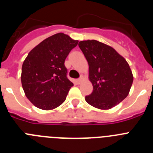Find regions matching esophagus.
<instances>
[{
    "label": "esophagus",
    "mask_w": 153,
    "mask_h": 153,
    "mask_svg": "<svg viewBox=\"0 0 153 153\" xmlns=\"http://www.w3.org/2000/svg\"><path fill=\"white\" fill-rule=\"evenodd\" d=\"M76 83H77V84H79L81 83V79H76Z\"/></svg>",
    "instance_id": "1"
}]
</instances>
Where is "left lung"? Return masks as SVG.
I'll return each instance as SVG.
<instances>
[{
  "instance_id": "8db88e82",
  "label": "left lung",
  "mask_w": 153,
  "mask_h": 153,
  "mask_svg": "<svg viewBox=\"0 0 153 153\" xmlns=\"http://www.w3.org/2000/svg\"><path fill=\"white\" fill-rule=\"evenodd\" d=\"M89 64V77L93 86L85 100L93 107L109 109L128 96L133 81L126 60L113 47L97 40L79 43Z\"/></svg>"
}]
</instances>
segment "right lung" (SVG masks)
Here are the masks:
<instances>
[{
  "mask_svg": "<svg viewBox=\"0 0 153 153\" xmlns=\"http://www.w3.org/2000/svg\"><path fill=\"white\" fill-rule=\"evenodd\" d=\"M77 44L78 40L59 33L43 40L28 53L22 65L21 83L35 106L49 110L64 102L74 86L67 78L64 62Z\"/></svg>",
  "mask_w": 153,
  "mask_h": 153,
  "instance_id": "obj_1",
  "label": "right lung"
}]
</instances>
